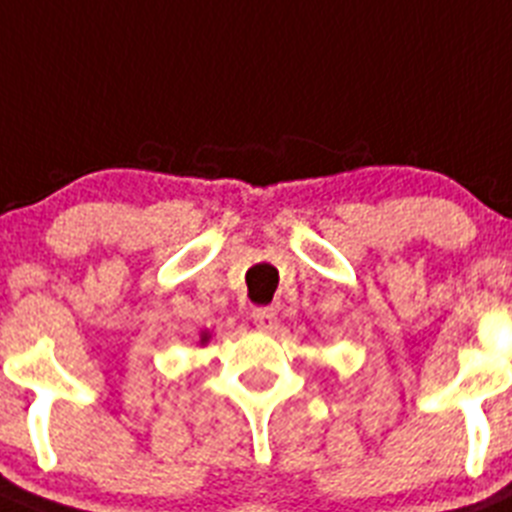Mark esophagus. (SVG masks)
Here are the masks:
<instances>
[{
    "label": "esophagus",
    "instance_id": "esophagus-1",
    "mask_svg": "<svg viewBox=\"0 0 512 512\" xmlns=\"http://www.w3.org/2000/svg\"><path fill=\"white\" fill-rule=\"evenodd\" d=\"M275 319L278 317H275L273 306H255V309H252V322H255L260 330H270L275 324Z\"/></svg>",
    "mask_w": 512,
    "mask_h": 512
}]
</instances>
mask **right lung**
Segmentation results:
<instances>
[{
	"label": "right lung",
	"mask_w": 512,
	"mask_h": 512,
	"mask_svg": "<svg viewBox=\"0 0 512 512\" xmlns=\"http://www.w3.org/2000/svg\"><path fill=\"white\" fill-rule=\"evenodd\" d=\"M201 342H208V332H203V337H201Z\"/></svg>",
	"instance_id": "add662e5"
}]
</instances>
